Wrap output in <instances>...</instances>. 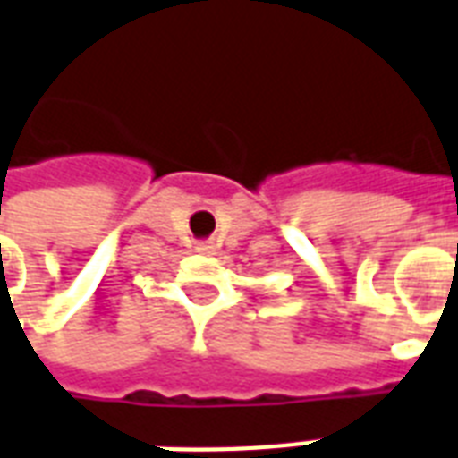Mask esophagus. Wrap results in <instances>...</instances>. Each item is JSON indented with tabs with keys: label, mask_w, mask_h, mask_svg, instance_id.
Segmentation results:
<instances>
[{
	"label": "esophagus",
	"mask_w": 458,
	"mask_h": 458,
	"mask_svg": "<svg viewBox=\"0 0 458 458\" xmlns=\"http://www.w3.org/2000/svg\"><path fill=\"white\" fill-rule=\"evenodd\" d=\"M197 252L206 254V257H211V254H216V244L214 242H199Z\"/></svg>",
	"instance_id": "obj_1"
}]
</instances>
